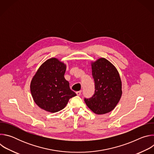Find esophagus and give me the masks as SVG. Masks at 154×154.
<instances>
[{
    "mask_svg": "<svg viewBox=\"0 0 154 154\" xmlns=\"http://www.w3.org/2000/svg\"><path fill=\"white\" fill-rule=\"evenodd\" d=\"M81 93H82V91H77L76 92V94H77V96H80Z\"/></svg>",
    "mask_w": 154,
    "mask_h": 154,
    "instance_id": "34e87169",
    "label": "esophagus"
}]
</instances>
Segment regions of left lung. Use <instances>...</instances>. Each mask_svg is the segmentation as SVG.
Here are the masks:
<instances>
[{
    "label": "left lung",
    "mask_w": 154,
    "mask_h": 154,
    "mask_svg": "<svg viewBox=\"0 0 154 154\" xmlns=\"http://www.w3.org/2000/svg\"><path fill=\"white\" fill-rule=\"evenodd\" d=\"M91 66L95 91L91 97L84 100L94 113L105 114L112 111L121 99V78L116 68L105 58L98 59Z\"/></svg>",
    "instance_id": "1"
}]
</instances>
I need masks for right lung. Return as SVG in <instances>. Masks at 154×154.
<instances>
[{"mask_svg":"<svg viewBox=\"0 0 154 154\" xmlns=\"http://www.w3.org/2000/svg\"><path fill=\"white\" fill-rule=\"evenodd\" d=\"M66 65L55 58L46 61L38 69L30 84L35 102L45 110L55 113L63 109L76 96L64 75Z\"/></svg>","mask_w":154,"mask_h":154,"instance_id":"1","label":"right lung"}]
</instances>
